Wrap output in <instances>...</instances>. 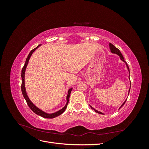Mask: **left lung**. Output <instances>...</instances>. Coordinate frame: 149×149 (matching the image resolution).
<instances>
[{
  "label": "left lung",
  "mask_w": 149,
  "mask_h": 149,
  "mask_svg": "<svg viewBox=\"0 0 149 149\" xmlns=\"http://www.w3.org/2000/svg\"><path fill=\"white\" fill-rule=\"evenodd\" d=\"M109 47H110V49H111V52H112V53H116V54H117V55H118L120 56V60H121L122 61H123L124 62H125V63L126 64V66H127V70H128V71H129V76H130V71H129V66H128V65L127 64V63H126V62H125V61L124 60V57H123V55H122V53H120V52L119 49L118 48H116L115 46H114L113 45H112V43H109ZM129 79H130V78H129ZM130 89H129V92H130ZM129 94H128V95H129ZM126 100H125V102H124L123 104V105H122V106L120 107V108L123 106V105H124V104H125V102ZM90 107H91L93 109H94V111H95V112H97V113H98V114H103V113H102V112H100V111H98L96 110L95 109H94V108H93V107H92L91 106H90Z\"/></svg>",
  "instance_id": "1"
}]
</instances>
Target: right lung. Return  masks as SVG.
<instances>
[{
	"label": "right lung",
	"instance_id": "1",
	"mask_svg": "<svg viewBox=\"0 0 149 149\" xmlns=\"http://www.w3.org/2000/svg\"><path fill=\"white\" fill-rule=\"evenodd\" d=\"M40 46V45H39L38 46H37V47H36L35 48L33 49L32 50H31L29 55H28L27 58H26V61H25V63L24 66V67L22 68V85H21V89H22V94H23V96L25 98V100L26 102V103H27L28 106H29V107L31 109V110L33 112H35V113L37 115H39L40 116L43 117V118H47V119H52V118H56V117L60 116V114H61L63 112L66 108L68 106V102H69V98H70V94H71V91L72 90V88L68 90V95H67V97H66V100H67V102H66V104L65 106L63 108V109H61V110L58 111L56 112H55V113H53V114H47L46 113V112H45L43 111H42V110H40V109H38V107H36L31 102V101L29 100V98L27 96V94H26V91H25V82H24V80H25V70H26V66H27L28 65V63H29V59L30 58L31 56V55H32V53L34 52V51L36 49H37Z\"/></svg>",
	"mask_w": 149,
	"mask_h": 149
}]
</instances>
